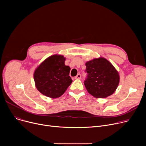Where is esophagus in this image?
<instances>
[{
	"label": "esophagus",
	"instance_id": "esophagus-1",
	"mask_svg": "<svg viewBox=\"0 0 146 146\" xmlns=\"http://www.w3.org/2000/svg\"><path fill=\"white\" fill-rule=\"evenodd\" d=\"M76 79H81V74H78V75L75 77Z\"/></svg>",
	"mask_w": 146,
	"mask_h": 146
}]
</instances>
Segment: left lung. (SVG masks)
<instances>
[{
	"label": "left lung",
	"mask_w": 146,
	"mask_h": 146,
	"mask_svg": "<svg viewBox=\"0 0 146 146\" xmlns=\"http://www.w3.org/2000/svg\"><path fill=\"white\" fill-rule=\"evenodd\" d=\"M88 76L84 84L87 91L96 98H105L115 92L119 83L118 71L110 61L96 58L85 64Z\"/></svg>",
	"instance_id": "8db88e82"
}]
</instances>
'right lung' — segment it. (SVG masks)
I'll return each mask as SVG.
<instances>
[{"mask_svg": "<svg viewBox=\"0 0 146 146\" xmlns=\"http://www.w3.org/2000/svg\"><path fill=\"white\" fill-rule=\"evenodd\" d=\"M66 58L54 54L44 60L34 73L35 85L42 95L56 99L62 95L71 85L70 67L64 64Z\"/></svg>", "mask_w": 146, "mask_h": 146, "instance_id": "1", "label": "right lung"}]
</instances>
